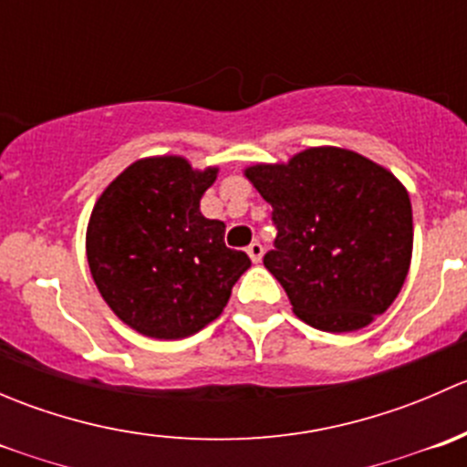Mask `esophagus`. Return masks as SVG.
Segmentation results:
<instances>
[{"instance_id":"obj_1","label":"esophagus","mask_w":467,"mask_h":467,"mask_svg":"<svg viewBox=\"0 0 467 467\" xmlns=\"http://www.w3.org/2000/svg\"><path fill=\"white\" fill-rule=\"evenodd\" d=\"M246 253H248V257H251L253 262H262V255H264V248H262V244L260 242H253L251 246L246 248Z\"/></svg>"}]
</instances>
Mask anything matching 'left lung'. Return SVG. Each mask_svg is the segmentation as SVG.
Segmentation results:
<instances>
[{
	"instance_id": "left-lung-1",
	"label": "left lung",
	"mask_w": 467,
	"mask_h": 467,
	"mask_svg": "<svg viewBox=\"0 0 467 467\" xmlns=\"http://www.w3.org/2000/svg\"><path fill=\"white\" fill-rule=\"evenodd\" d=\"M277 234L264 266L294 314L323 332H355L398 298L413 248L411 201L373 160L337 146L246 169Z\"/></svg>"
}]
</instances>
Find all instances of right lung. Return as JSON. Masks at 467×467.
I'll return each instance as SVG.
<instances>
[{"instance_id": "add662e5", "label": "right lung", "mask_w": 467, "mask_h": 467, "mask_svg": "<svg viewBox=\"0 0 467 467\" xmlns=\"http://www.w3.org/2000/svg\"><path fill=\"white\" fill-rule=\"evenodd\" d=\"M216 167L160 155L126 167L94 203L86 251L108 307L150 338H185L219 318L251 266L225 246V223L201 214Z\"/></svg>"}]
</instances>
